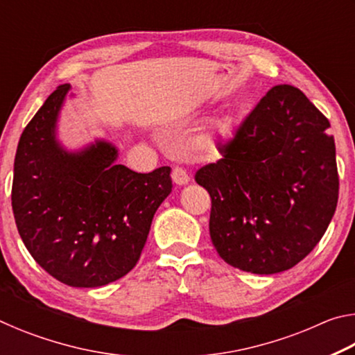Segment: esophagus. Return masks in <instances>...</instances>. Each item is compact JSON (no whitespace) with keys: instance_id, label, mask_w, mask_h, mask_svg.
Wrapping results in <instances>:
<instances>
[{"instance_id":"esophagus-1","label":"esophagus","mask_w":355,"mask_h":355,"mask_svg":"<svg viewBox=\"0 0 355 355\" xmlns=\"http://www.w3.org/2000/svg\"><path fill=\"white\" fill-rule=\"evenodd\" d=\"M172 180L177 184H186L189 182V175H188V172L183 169V167H173V169H172Z\"/></svg>"}]
</instances>
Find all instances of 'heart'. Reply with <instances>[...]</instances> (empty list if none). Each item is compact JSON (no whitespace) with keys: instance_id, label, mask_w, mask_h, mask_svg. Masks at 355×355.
<instances>
[{"instance_id":"obj_1","label":"heart","mask_w":355,"mask_h":355,"mask_svg":"<svg viewBox=\"0 0 355 355\" xmlns=\"http://www.w3.org/2000/svg\"><path fill=\"white\" fill-rule=\"evenodd\" d=\"M225 131H227L225 125H220V127H219V135H225ZM207 146H213V137H208Z\"/></svg>"}]
</instances>
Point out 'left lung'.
Returning a JSON list of instances; mask_svg holds the SVG:
<instances>
[{
	"label": "left lung",
	"mask_w": 355,
	"mask_h": 355,
	"mask_svg": "<svg viewBox=\"0 0 355 355\" xmlns=\"http://www.w3.org/2000/svg\"><path fill=\"white\" fill-rule=\"evenodd\" d=\"M327 117L279 84L196 172L211 197L209 236L222 260L254 274L286 271L320 243L338 202Z\"/></svg>",
	"instance_id": "obj_1"
}]
</instances>
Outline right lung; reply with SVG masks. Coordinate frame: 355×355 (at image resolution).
<instances>
[{
    "mask_svg": "<svg viewBox=\"0 0 355 355\" xmlns=\"http://www.w3.org/2000/svg\"><path fill=\"white\" fill-rule=\"evenodd\" d=\"M69 84L58 86L23 130L15 153L12 211L33 258L69 286L94 288L128 274L153 214L172 191L171 167L137 173L97 142L65 153L55 123Z\"/></svg>",
    "mask_w": 355,
    "mask_h": 355,
    "instance_id": "right-lung-1",
    "label": "right lung"
}]
</instances>
